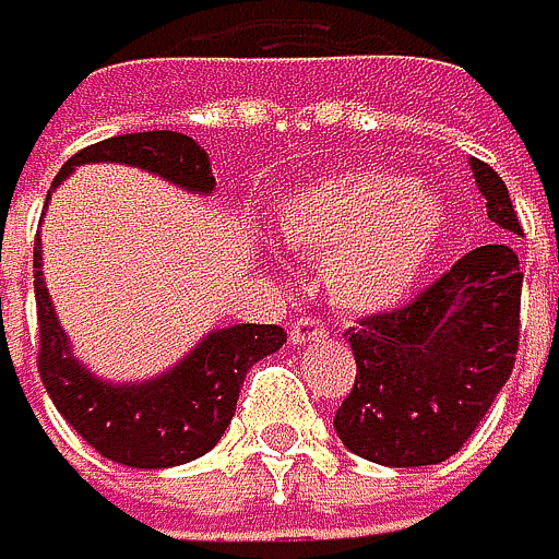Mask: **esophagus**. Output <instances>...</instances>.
I'll use <instances>...</instances> for the list:
<instances>
[{
    "label": "esophagus",
    "instance_id": "obj_1",
    "mask_svg": "<svg viewBox=\"0 0 559 559\" xmlns=\"http://www.w3.org/2000/svg\"><path fill=\"white\" fill-rule=\"evenodd\" d=\"M326 337V326L320 320H312V317H299L292 323V344L295 347H306V344H317Z\"/></svg>",
    "mask_w": 559,
    "mask_h": 559
}]
</instances>
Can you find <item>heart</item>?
<instances>
[{"label":"heart","mask_w":559,"mask_h":559,"mask_svg":"<svg viewBox=\"0 0 559 559\" xmlns=\"http://www.w3.org/2000/svg\"><path fill=\"white\" fill-rule=\"evenodd\" d=\"M449 229L435 187L393 169H347L295 187L274 209L282 247L323 257V285L347 312L403 302Z\"/></svg>","instance_id":"heart-1"}]
</instances>
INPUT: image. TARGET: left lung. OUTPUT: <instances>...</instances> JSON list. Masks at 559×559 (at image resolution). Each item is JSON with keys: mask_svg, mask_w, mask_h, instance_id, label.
Wrapping results in <instances>:
<instances>
[{"mask_svg": "<svg viewBox=\"0 0 559 559\" xmlns=\"http://www.w3.org/2000/svg\"><path fill=\"white\" fill-rule=\"evenodd\" d=\"M487 218L522 236L504 180L469 156ZM522 271L508 239L459 257L411 306L361 320L347 344L358 376L334 431L368 463L435 466L463 449L501 393L519 350Z\"/></svg>", "mask_w": 559, "mask_h": 559, "instance_id": "8db88e82", "label": "left lung"}]
</instances>
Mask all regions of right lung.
I'll list each match as a JSON object with an SVG mask.
<instances>
[{
	"mask_svg": "<svg viewBox=\"0 0 559 559\" xmlns=\"http://www.w3.org/2000/svg\"><path fill=\"white\" fill-rule=\"evenodd\" d=\"M121 163L180 187L187 194L212 198V159L191 134L134 131L96 142L58 169L55 187L75 166ZM51 198V194H48ZM34 295L40 323L37 368L51 403L69 425L104 459L134 469H166L191 463L218 445L236 414L239 385L250 368L274 355L288 334L274 323H233L209 330L187 355L159 376L139 382H114L96 376L75 358L69 334L58 323L48 285H44V250L34 247Z\"/></svg>",
	"mask_w": 559,
	"mask_h": 559,
	"instance_id": "add662e5",
	"label": "right lung"
}]
</instances>
